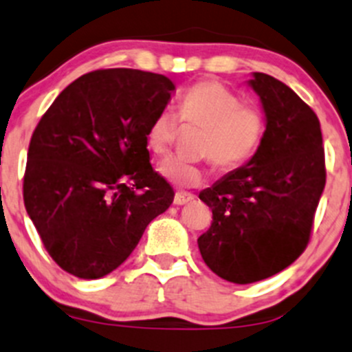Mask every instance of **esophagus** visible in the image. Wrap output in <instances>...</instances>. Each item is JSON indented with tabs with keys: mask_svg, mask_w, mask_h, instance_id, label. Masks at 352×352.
I'll return each mask as SVG.
<instances>
[{
	"mask_svg": "<svg viewBox=\"0 0 352 352\" xmlns=\"http://www.w3.org/2000/svg\"><path fill=\"white\" fill-rule=\"evenodd\" d=\"M192 199H194V194L186 192V190H179V192L175 194V197H173V203H175L177 206H182V204L190 203Z\"/></svg>",
	"mask_w": 352,
	"mask_h": 352,
	"instance_id": "34e87169",
	"label": "esophagus"
}]
</instances>
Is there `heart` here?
Returning <instances> with one entry per match:
<instances>
[{"label": "heart", "mask_w": 352, "mask_h": 352, "mask_svg": "<svg viewBox=\"0 0 352 352\" xmlns=\"http://www.w3.org/2000/svg\"><path fill=\"white\" fill-rule=\"evenodd\" d=\"M179 118L177 119L176 117ZM179 120L201 127L197 151L206 155L218 170L230 172L254 156L265 134V115L217 80H201L182 94L177 115L162 110L148 127L146 141L151 153H168L179 135ZM160 173L179 187H196L204 180V170L184 158L165 160Z\"/></svg>", "instance_id": "heart-1"}]
</instances>
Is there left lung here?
Here are the masks:
<instances>
[{
    "instance_id": "obj_1",
    "label": "left lung",
    "mask_w": 352,
    "mask_h": 352,
    "mask_svg": "<svg viewBox=\"0 0 352 352\" xmlns=\"http://www.w3.org/2000/svg\"><path fill=\"white\" fill-rule=\"evenodd\" d=\"M249 85L267 117L261 144L244 166L199 194L213 211L197 239L201 256L234 284L272 277L302 254L327 180L315 111L272 75L256 72Z\"/></svg>"
}]
</instances>
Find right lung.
I'll return each instance as SVG.
<instances>
[{
	"label": "right lung",
	"instance_id": "right-lung-1",
	"mask_svg": "<svg viewBox=\"0 0 352 352\" xmlns=\"http://www.w3.org/2000/svg\"><path fill=\"white\" fill-rule=\"evenodd\" d=\"M175 85L168 77L107 68L67 85L30 138L25 210L58 267L101 278L131 256L173 203L149 163L146 134Z\"/></svg>",
	"mask_w": 352,
	"mask_h": 352
}]
</instances>
